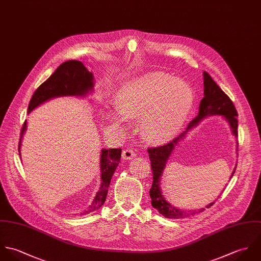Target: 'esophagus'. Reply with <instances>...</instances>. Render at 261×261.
Listing matches in <instances>:
<instances>
[{
	"label": "esophagus",
	"mask_w": 261,
	"mask_h": 261,
	"mask_svg": "<svg viewBox=\"0 0 261 261\" xmlns=\"http://www.w3.org/2000/svg\"><path fill=\"white\" fill-rule=\"evenodd\" d=\"M135 155H136V153L132 148H127V149L123 150V152H122V157L124 159H132Z\"/></svg>",
	"instance_id": "1"
}]
</instances>
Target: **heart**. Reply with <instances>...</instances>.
<instances>
[{
    "label": "heart",
    "instance_id": "obj_1",
    "mask_svg": "<svg viewBox=\"0 0 261 261\" xmlns=\"http://www.w3.org/2000/svg\"><path fill=\"white\" fill-rule=\"evenodd\" d=\"M193 103L194 93L188 83L155 71L125 85L119 92L117 109L125 118H142L143 137L162 143L175 136Z\"/></svg>",
    "mask_w": 261,
    "mask_h": 261
}]
</instances>
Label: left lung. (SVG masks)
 I'll use <instances>...</instances> for the list:
<instances>
[{
  "mask_svg": "<svg viewBox=\"0 0 261 261\" xmlns=\"http://www.w3.org/2000/svg\"><path fill=\"white\" fill-rule=\"evenodd\" d=\"M212 115H221L224 116L227 121L229 122L231 126V130L235 137H238V120H237V111L233 104V102L230 100V98L221 90V88L215 83V81L212 79V76L208 74L207 71H204V98L201 101L200 104V111L199 115L190 122L187 130L179 134L176 138L172 139L170 142L157 146V147H149L148 153L151 163V170L153 173V182L151 186V189L149 191L150 198H151V205L153 208H157V211L163 215L166 218L171 219H182L186 217H189L191 215H197L206 208H201L198 211H186V210H178V208L171 206L168 204L165 199L163 198L160 187H159V179L161 176V173L165 167L166 161L170 156L172 150L176 146V144L179 142V140L185 136V134L193 127H195L202 119H204L207 116ZM238 145V142H237ZM236 166L231 174V177L233 176L235 172ZM230 177V178H231ZM224 191V190H223ZM215 204V202L211 203L207 206V208L212 207Z\"/></svg>",
  "mask_w": 261,
  "mask_h": 261,
  "instance_id": "1",
  "label": "left lung"
}]
</instances>
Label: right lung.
Returning a JSON list of instances; mask_svg holds the SVG:
<instances>
[{
	"label": "right lung",
	"instance_id": "1",
	"mask_svg": "<svg viewBox=\"0 0 261 261\" xmlns=\"http://www.w3.org/2000/svg\"><path fill=\"white\" fill-rule=\"evenodd\" d=\"M93 73L89 71L83 62L79 60H67L61 63L53 74L41 84L34 92L28 106V113L34 108L45 101H48L54 97L61 96H84L88 92L93 90ZM26 130V121L24 122L19 141V155L22 136ZM122 149L110 148L103 149L101 154V170H102V185L89 208L81 213V215H87L91 212L102 207L106 201L108 194V188L111 182V178L120 162Z\"/></svg>",
	"mask_w": 261,
	"mask_h": 261
}]
</instances>
